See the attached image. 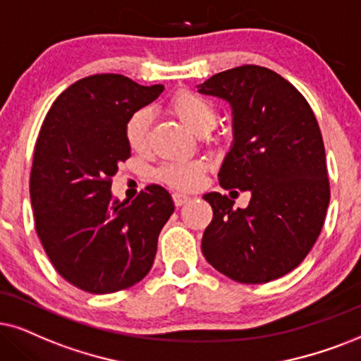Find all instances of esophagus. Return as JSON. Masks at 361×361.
I'll return each mask as SVG.
<instances>
[{"mask_svg": "<svg viewBox=\"0 0 361 361\" xmlns=\"http://www.w3.org/2000/svg\"><path fill=\"white\" fill-rule=\"evenodd\" d=\"M190 196L188 195H183V193H173V202H175V204L176 207H181V204H185V203H188L190 202Z\"/></svg>", "mask_w": 361, "mask_h": 361, "instance_id": "esophagus-1", "label": "esophagus"}]
</instances>
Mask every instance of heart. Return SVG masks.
<instances>
[{
	"label": "heart",
	"mask_w": 361,
	"mask_h": 361,
	"mask_svg": "<svg viewBox=\"0 0 361 361\" xmlns=\"http://www.w3.org/2000/svg\"><path fill=\"white\" fill-rule=\"evenodd\" d=\"M170 109L176 118H180L195 133L213 128L216 120V111L213 104L193 91H180L170 99ZM152 113L148 109H138L128 120L125 126V138L131 149L141 152L147 148ZM159 178L168 185L180 190H193L200 185L203 176V165L200 161H173L158 171Z\"/></svg>",
	"instance_id": "1"
}]
</instances>
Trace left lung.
<instances>
[{
	"mask_svg": "<svg viewBox=\"0 0 361 361\" xmlns=\"http://www.w3.org/2000/svg\"><path fill=\"white\" fill-rule=\"evenodd\" d=\"M196 88L231 108L233 141L220 185L252 195L246 208H233L216 191L203 195L213 208L202 240L204 258L238 283L285 276L312 250L330 203L317 118L293 85L263 66L218 73Z\"/></svg>",
	"mask_w": 361,
	"mask_h": 361,
	"instance_id": "left-lung-1",
	"label": "left lung"
}]
</instances>
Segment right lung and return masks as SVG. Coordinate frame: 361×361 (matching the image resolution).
<instances>
[{
	"instance_id": "add662e5",
	"label": "right lung",
	"mask_w": 361,
	"mask_h": 361,
	"mask_svg": "<svg viewBox=\"0 0 361 361\" xmlns=\"http://www.w3.org/2000/svg\"><path fill=\"white\" fill-rule=\"evenodd\" d=\"M121 75H93L53 103L36 141L30 195L36 233L56 271L76 288L115 293L152 270L158 236L175 204L149 185L131 203L111 193L131 157L130 116L163 93Z\"/></svg>"
}]
</instances>
